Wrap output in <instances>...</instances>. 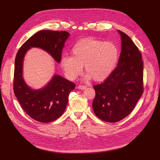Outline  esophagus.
Wrapping results in <instances>:
<instances>
[{
    "label": "esophagus",
    "mask_w": 160,
    "mask_h": 160,
    "mask_svg": "<svg viewBox=\"0 0 160 160\" xmlns=\"http://www.w3.org/2000/svg\"><path fill=\"white\" fill-rule=\"evenodd\" d=\"M78 88L79 89H81V90H83V89H85L86 88V87L84 86H79Z\"/></svg>",
    "instance_id": "obj_1"
}]
</instances>
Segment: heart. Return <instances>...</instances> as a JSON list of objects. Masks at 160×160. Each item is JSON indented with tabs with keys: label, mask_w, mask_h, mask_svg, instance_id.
<instances>
[{
	"label": "heart",
	"mask_w": 160,
	"mask_h": 160,
	"mask_svg": "<svg viewBox=\"0 0 160 160\" xmlns=\"http://www.w3.org/2000/svg\"><path fill=\"white\" fill-rule=\"evenodd\" d=\"M72 56L63 55L60 65L65 77L72 80L79 76L84 66L87 80L93 78L100 82L108 79L114 71L119 58V50L112 41L93 38L78 41L72 50Z\"/></svg>",
	"instance_id": "b5f03b06"
}]
</instances>
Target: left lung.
I'll use <instances>...</instances> for the list:
<instances>
[{
	"label": "left lung",
	"instance_id": "obj_1",
	"mask_svg": "<svg viewBox=\"0 0 160 160\" xmlns=\"http://www.w3.org/2000/svg\"><path fill=\"white\" fill-rule=\"evenodd\" d=\"M121 52L117 66L102 83L93 88L95 115L108 122H118L128 116L142 94L143 64L140 51L131 38L118 30Z\"/></svg>",
	"mask_w": 160,
	"mask_h": 160
}]
</instances>
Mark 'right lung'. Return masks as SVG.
Here are the masks:
<instances>
[{"mask_svg": "<svg viewBox=\"0 0 160 160\" xmlns=\"http://www.w3.org/2000/svg\"><path fill=\"white\" fill-rule=\"evenodd\" d=\"M69 36L70 33L65 31H39L25 42L16 55L14 93L23 110L37 121L49 122L62 116L68 103L69 95L74 90L75 84L60 75L54 74L44 87L37 89L31 88L23 78L25 54L33 47L39 48L60 63L62 50Z\"/></svg>", "mask_w": 160, "mask_h": 160, "instance_id": "1", "label": "right lung"}]
</instances>
